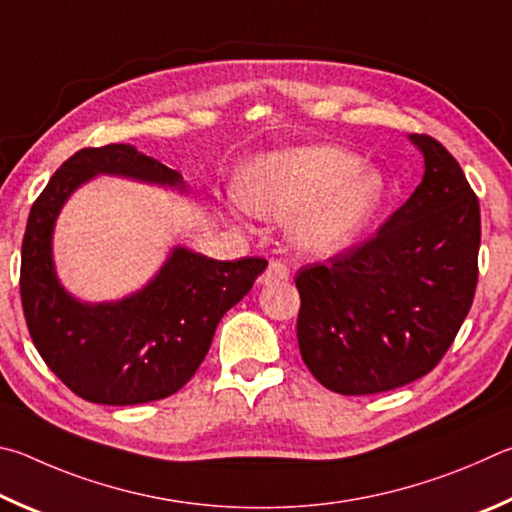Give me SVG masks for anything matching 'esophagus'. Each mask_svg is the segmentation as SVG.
Instances as JSON below:
<instances>
[{"instance_id": "34e87169", "label": "esophagus", "mask_w": 512, "mask_h": 512, "mask_svg": "<svg viewBox=\"0 0 512 512\" xmlns=\"http://www.w3.org/2000/svg\"><path fill=\"white\" fill-rule=\"evenodd\" d=\"M290 279V267L285 265L283 261H272L267 265V270L261 276L263 285H272V283H283Z\"/></svg>"}]
</instances>
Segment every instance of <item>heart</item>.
Listing matches in <instances>:
<instances>
[{
  "mask_svg": "<svg viewBox=\"0 0 512 512\" xmlns=\"http://www.w3.org/2000/svg\"><path fill=\"white\" fill-rule=\"evenodd\" d=\"M384 195L378 170L360 168L351 152L306 146L251 161L238 182L245 209L290 220L303 249L330 254L357 238Z\"/></svg>",
  "mask_w": 512,
  "mask_h": 512,
  "instance_id": "b5f03b06",
  "label": "heart"
}]
</instances>
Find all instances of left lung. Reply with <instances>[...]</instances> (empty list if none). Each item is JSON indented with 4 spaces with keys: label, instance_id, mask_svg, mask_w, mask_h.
I'll list each match as a JSON object with an SVG mask.
<instances>
[{
    "label": "left lung",
    "instance_id": "1",
    "mask_svg": "<svg viewBox=\"0 0 512 512\" xmlns=\"http://www.w3.org/2000/svg\"><path fill=\"white\" fill-rule=\"evenodd\" d=\"M411 141L425 177L387 222L357 245L297 272V339L326 389L371 396L423 378L443 360L479 281L477 195L443 143Z\"/></svg>",
    "mask_w": 512,
    "mask_h": 512
}]
</instances>
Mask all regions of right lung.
<instances>
[{"label":"right lung","mask_w":512,"mask_h":512,"mask_svg":"<svg viewBox=\"0 0 512 512\" xmlns=\"http://www.w3.org/2000/svg\"><path fill=\"white\" fill-rule=\"evenodd\" d=\"M96 173L182 184L177 170L125 143L83 148L62 164L33 202L22 240L20 297L44 364L78 398L141 405L173 396L200 369L215 328L251 290L267 261H213L177 247L157 279L116 303L85 306L60 288L51 231L60 206Z\"/></svg>","instance_id":"add662e5"}]
</instances>
